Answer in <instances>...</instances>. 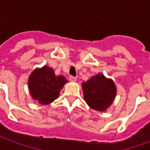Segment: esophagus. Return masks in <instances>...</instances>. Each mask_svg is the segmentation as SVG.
Masks as SVG:
<instances>
[{
  "mask_svg": "<svg viewBox=\"0 0 150 150\" xmlns=\"http://www.w3.org/2000/svg\"><path fill=\"white\" fill-rule=\"evenodd\" d=\"M69 80L71 82H75L76 81V77L73 76V75H70V76H69Z\"/></svg>",
  "mask_w": 150,
  "mask_h": 150,
  "instance_id": "1",
  "label": "esophagus"
}]
</instances>
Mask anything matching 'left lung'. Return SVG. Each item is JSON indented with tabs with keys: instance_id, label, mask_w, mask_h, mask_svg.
Here are the masks:
<instances>
[{
	"instance_id": "left-lung-1",
	"label": "left lung",
	"mask_w": 150,
	"mask_h": 150,
	"mask_svg": "<svg viewBox=\"0 0 150 150\" xmlns=\"http://www.w3.org/2000/svg\"><path fill=\"white\" fill-rule=\"evenodd\" d=\"M82 86L85 101L95 110L105 111L116 96L114 82L100 73L83 83Z\"/></svg>"
}]
</instances>
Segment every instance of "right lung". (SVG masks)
Wrapping results in <instances>:
<instances>
[{
	"label": "right lung",
	"mask_w": 150,
	"mask_h": 150,
	"mask_svg": "<svg viewBox=\"0 0 150 150\" xmlns=\"http://www.w3.org/2000/svg\"><path fill=\"white\" fill-rule=\"evenodd\" d=\"M67 80L62 75L56 76L47 66L36 69L29 77V89L32 97L41 104H48L58 98L59 91Z\"/></svg>",
	"instance_id": "1"
}]
</instances>
